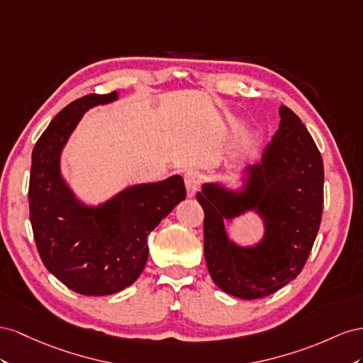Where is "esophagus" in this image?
<instances>
[{"label": "esophagus", "mask_w": 363, "mask_h": 363, "mask_svg": "<svg viewBox=\"0 0 363 363\" xmlns=\"http://www.w3.org/2000/svg\"><path fill=\"white\" fill-rule=\"evenodd\" d=\"M184 182H185V187H187V194L191 198V196H194L199 189L201 174L196 172H187L184 174Z\"/></svg>", "instance_id": "1"}]
</instances>
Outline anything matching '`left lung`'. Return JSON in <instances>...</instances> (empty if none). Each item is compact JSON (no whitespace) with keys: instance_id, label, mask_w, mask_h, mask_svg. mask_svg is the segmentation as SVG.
Returning a JSON list of instances; mask_svg holds the SVG:
<instances>
[{"instance_id":"left-lung-1","label":"left lung","mask_w":363,"mask_h":363,"mask_svg":"<svg viewBox=\"0 0 363 363\" xmlns=\"http://www.w3.org/2000/svg\"><path fill=\"white\" fill-rule=\"evenodd\" d=\"M205 262L223 292L257 299L277 292L303 271L319 231L324 206V164L304 124L287 106L260 164L247 169L240 191L203 184ZM255 211L265 222L264 240L251 248L227 239L223 222Z\"/></svg>"}]
</instances>
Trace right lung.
<instances>
[{
    "label": "right lung",
    "mask_w": 363,
    "mask_h": 363,
    "mask_svg": "<svg viewBox=\"0 0 363 363\" xmlns=\"http://www.w3.org/2000/svg\"><path fill=\"white\" fill-rule=\"evenodd\" d=\"M117 92L88 94L62 109L35 144L30 170V222L45 267L71 291L101 296L123 291L141 275L147 235L185 199L182 176L133 185L99 206H85L62 179L59 161L71 132L89 108Z\"/></svg>",
    "instance_id": "obj_1"
}]
</instances>
